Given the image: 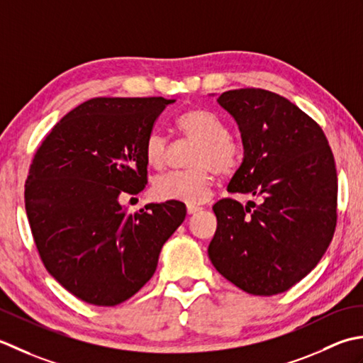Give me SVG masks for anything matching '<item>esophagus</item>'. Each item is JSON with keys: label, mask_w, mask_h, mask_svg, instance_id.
<instances>
[{"label": "esophagus", "mask_w": 363, "mask_h": 363, "mask_svg": "<svg viewBox=\"0 0 363 363\" xmlns=\"http://www.w3.org/2000/svg\"><path fill=\"white\" fill-rule=\"evenodd\" d=\"M201 210H202V206H199V205H188L186 206L188 214H196V213H199Z\"/></svg>", "instance_id": "1"}]
</instances>
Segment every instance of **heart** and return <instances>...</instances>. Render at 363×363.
<instances>
[{"instance_id":"b5f03b06","label":"heart","mask_w":363,"mask_h":363,"mask_svg":"<svg viewBox=\"0 0 363 363\" xmlns=\"http://www.w3.org/2000/svg\"><path fill=\"white\" fill-rule=\"evenodd\" d=\"M177 128L184 138L197 143L191 153L189 169L161 175L155 180L153 194L160 201H177L188 205L205 202L211 196L214 172L233 175L242 162V145L228 135L225 123L211 111L192 108L177 117ZM169 144L158 131H152L144 143L147 164L161 169L166 164Z\"/></svg>"}]
</instances>
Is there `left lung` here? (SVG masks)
<instances>
[{
    "instance_id": "obj_1",
    "label": "left lung",
    "mask_w": 363,
    "mask_h": 363,
    "mask_svg": "<svg viewBox=\"0 0 363 363\" xmlns=\"http://www.w3.org/2000/svg\"><path fill=\"white\" fill-rule=\"evenodd\" d=\"M218 103L238 123L244 147L227 189L262 197V203H214L218 228L208 257L242 291L284 293L315 268L334 236V155L320 125L279 94L235 89Z\"/></svg>"
}]
</instances>
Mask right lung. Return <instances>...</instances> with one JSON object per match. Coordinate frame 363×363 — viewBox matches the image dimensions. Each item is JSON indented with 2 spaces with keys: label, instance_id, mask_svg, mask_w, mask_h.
I'll use <instances>...</instances> for the list:
<instances>
[{
  "label": "right lung",
  "instance_id": "1",
  "mask_svg": "<svg viewBox=\"0 0 363 363\" xmlns=\"http://www.w3.org/2000/svg\"><path fill=\"white\" fill-rule=\"evenodd\" d=\"M174 101L87 100L34 153L25 206L35 247L50 274L87 304L113 307L136 294L186 216L177 201L131 214L119 202L145 188L144 143Z\"/></svg>",
  "mask_w": 363,
  "mask_h": 363
}]
</instances>
